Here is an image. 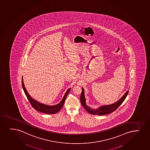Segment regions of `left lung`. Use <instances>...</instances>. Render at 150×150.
<instances>
[{"instance_id":"obj_1","label":"left lung","mask_w":150,"mask_h":150,"mask_svg":"<svg viewBox=\"0 0 150 150\" xmlns=\"http://www.w3.org/2000/svg\"><path fill=\"white\" fill-rule=\"evenodd\" d=\"M129 93V91H127L125 95L122 96V98L116 102L115 103L110 105H103L100 107L98 109H91L90 107H88L86 105V98L84 97V90L82 88V92H81V96L80 98V100L81 105L84 108L85 110L89 112L90 114L92 115H105L107 114H110L112 112L116 110L119 108V106L123 103L124 100H125L126 97L127 96V94Z\"/></svg>"}]
</instances>
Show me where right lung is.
Listing matches in <instances>:
<instances>
[{"mask_svg": "<svg viewBox=\"0 0 150 150\" xmlns=\"http://www.w3.org/2000/svg\"><path fill=\"white\" fill-rule=\"evenodd\" d=\"M22 86H23L24 93L26 95V97H27L29 103L32 105V107L35 110H36L38 112H41L47 114H56L57 112H59L60 110V109H62V107H63L64 103L65 102L66 98H67L68 93L71 90V88H69L67 90V91L65 93V95L64 96V98L62 100V101L59 104H57V105L50 106V105H43L42 103H40L39 102H38L35 100L33 99L31 96H29V94L28 93V91H26V88L24 86V83L23 81V78H22Z\"/></svg>", "mask_w": 150, "mask_h": 150, "instance_id": "add662e5", "label": "right lung"}]
</instances>
